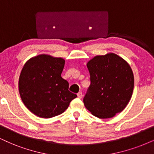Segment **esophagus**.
Instances as JSON below:
<instances>
[{
  "label": "esophagus",
  "instance_id": "obj_1",
  "mask_svg": "<svg viewBox=\"0 0 154 154\" xmlns=\"http://www.w3.org/2000/svg\"><path fill=\"white\" fill-rule=\"evenodd\" d=\"M77 96H78V98H82V96H83L82 92L80 91V92L78 93V94H77Z\"/></svg>",
  "mask_w": 154,
  "mask_h": 154
}]
</instances>
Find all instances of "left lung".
Listing matches in <instances>:
<instances>
[{
  "label": "left lung",
  "mask_w": 154,
  "mask_h": 154,
  "mask_svg": "<svg viewBox=\"0 0 154 154\" xmlns=\"http://www.w3.org/2000/svg\"><path fill=\"white\" fill-rule=\"evenodd\" d=\"M91 85L83 98L86 108L99 119H109L126 108L134 86L129 64L110 53L96 56L87 63Z\"/></svg>",
  "instance_id": "8db88e82"
}]
</instances>
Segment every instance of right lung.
<instances>
[{
	"instance_id": "obj_1",
	"label": "right lung",
	"mask_w": 154,
	"mask_h": 154,
	"mask_svg": "<svg viewBox=\"0 0 154 154\" xmlns=\"http://www.w3.org/2000/svg\"><path fill=\"white\" fill-rule=\"evenodd\" d=\"M65 60L41 54L31 58L20 72L18 89L24 105L33 114L49 119L61 114L77 95L61 77Z\"/></svg>"
}]
</instances>
